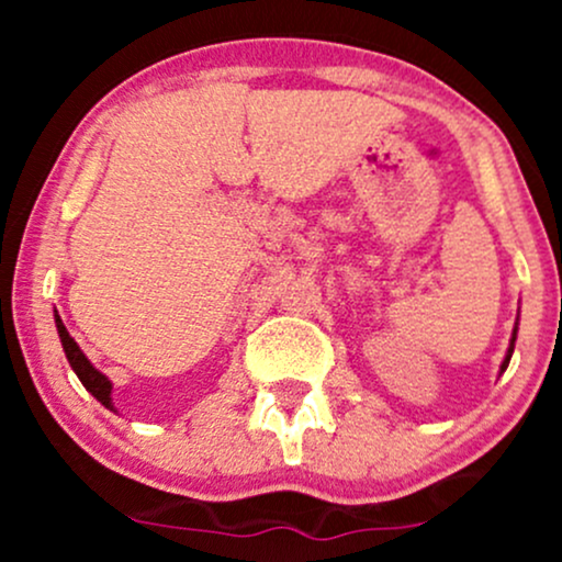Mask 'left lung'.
<instances>
[{
	"label": "left lung",
	"mask_w": 562,
	"mask_h": 562,
	"mask_svg": "<svg viewBox=\"0 0 562 562\" xmlns=\"http://www.w3.org/2000/svg\"><path fill=\"white\" fill-rule=\"evenodd\" d=\"M515 338H518V319H515V327H513V338H509L507 353H505V359H502V367H499V375H502V372H505V370H507V364H509V357H513V351H515Z\"/></svg>",
	"instance_id": "obj_1"
}]
</instances>
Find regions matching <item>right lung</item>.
<instances>
[{
  "label": "right lung",
  "instance_id": "right-lung-1",
  "mask_svg": "<svg viewBox=\"0 0 562 562\" xmlns=\"http://www.w3.org/2000/svg\"><path fill=\"white\" fill-rule=\"evenodd\" d=\"M55 327H57V335H60V344H63V351H66V359H68L70 370H74L76 375H79L83 389L92 393V396L102 406H105V409L115 412V406H113V383H111V380H108V375H102V372L97 370L92 362H89L87 353H83L81 348H79V344H76V340L70 338V333L66 330V325H63L60 314H57V312H55Z\"/></svg>",
  "mask_w": 562,
  "mask_h": 562
}]
</instances>
